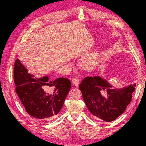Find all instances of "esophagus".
<instances>
[{"label":"esophagus","mask_w":146,"mask_h":146,"mask_svg":"<svg viewBox=\"0 0 146 146\" xmlns=\"http://www.w3.org/2000/svg\"><path fill=\"white\" fill-rule=\"evenodd\" d=\"M72 82L73 83V85H74L76 86H78L79 83V79L77 77H74L72 79Z\"/></svg>","instance_id":"1"}]
</instances>
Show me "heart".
Wrapping results in <instances>:
<instances>
[{
  "mask_svg": "<svg viewBox=\"0 0 146 146\" xmlns=\"http://www.w3.org/2000/svg\"><path fill=\"white\" fill-rule=\"evenodd\" d=\"M85 64H86V63H85Z\"/></svg>",
  "mask_w": 146,
  "mask_h": 146,
  "instance_id": "obj_1",
  "label": "heart"
}]
</instances>
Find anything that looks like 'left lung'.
Instances as JSON below:
<instances>
[{"mask_svg": "<svg viewBox=\"0 0 146 146\" xmlns=\"http://www.w3.org/2000/svg\"><path fill=\"white\" fill-rule=\"evenodd\" d=\"M134 86L135 84L113 89L108 82L99 76H88L82 81L79 88L84 102L94 118L111 122L121 115L131 102ZM106 90L107 96L105 98L100 92Z\"/></svg>", "mask_w": 146, "mask_h": 146, "instance_id": "left-lung-1", "label": "left lung"}]
</instances>
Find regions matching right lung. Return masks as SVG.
<instances>
[{
    "label": "right lung",
    "mask_w": 146,
    "mask_h": 146,
    "mask_svg": "<svg viewBox=\"0 0 146 146\" xmlns=\"http://www.w3.org/2000/svg\"><path fill=\"white\" fill-rule=\"evenodd\" d=\"M13 79L16 92L27 112L38 119H54L71 88L70 81L65 78L49 81L48 76L35 77L19 59L15 63Z\"/></svg>",
    "instance_id": "1"
}]
</instances>
